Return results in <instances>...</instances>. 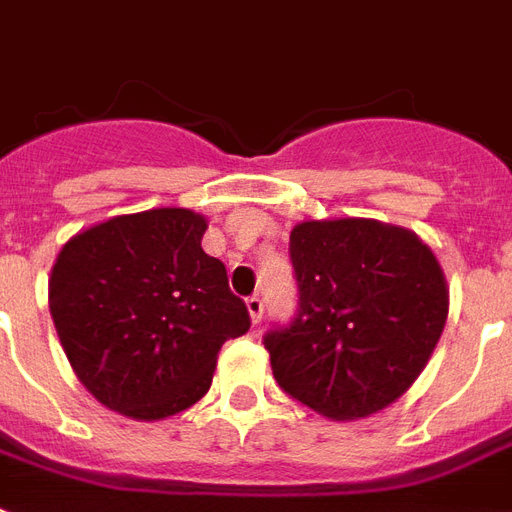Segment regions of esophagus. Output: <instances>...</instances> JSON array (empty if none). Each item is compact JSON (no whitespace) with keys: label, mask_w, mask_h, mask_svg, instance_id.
Here are the masks:
<instances>
[{"label":"esophagus","mask_w":512,"mask_h":512,"mask_svg":"<svg viewBox=\"0 0 512 512\" xmlns=\"http://www.w3.org/2000/svg\"><path fill=\"white\" fill-rule=\"evenodd\" d=\"M263 298H260V295H252V298H247V311H249V319H252V322H260V319H263Z\"/></svg>","instance_id":"obj_1"}]
</instances>
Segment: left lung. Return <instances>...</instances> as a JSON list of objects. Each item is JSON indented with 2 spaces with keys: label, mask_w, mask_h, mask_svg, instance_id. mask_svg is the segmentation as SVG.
<instances>
[{
  "label": "left lung",
  "mask_w": 512,
  "mask_h": 512,
  "mask_svg": "<svg viewBox=\"0 0 512 512\" xmlns=\"http://www.w3.org/2000/svg\"><path fill=\"white\" fill-rule=\"evenodd\" d=\"M298 314L265 335L273 378L333 421L365 419L427 368L448 284L413 230L365 217L298 222L290 233Z\"/></svg>",
  "instance_id": "1"
}]
</instances>
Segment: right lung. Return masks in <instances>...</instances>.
Masks as SVG:
<instances>
[{
  "label": "right lung",
  "instance_id": "add662e5",
  "mask_svg": "<svg viewBox=\"0 0 512 512\" xmlns=\"http://www.w3.org/2000/svg\"><path fill=\"white\" fill-rule=\"evenodd\" d=\"M206 225L179 206L117 214L58 252L50 317L74 376L109 411H185L209 392L222 343L249 330L225 265L201 249Z\"/></svg>",
  "mask_w": 512,
  "mask_h": 512
}]
</instances>
